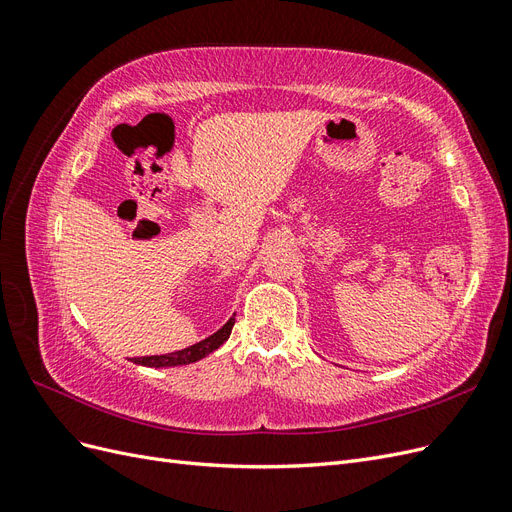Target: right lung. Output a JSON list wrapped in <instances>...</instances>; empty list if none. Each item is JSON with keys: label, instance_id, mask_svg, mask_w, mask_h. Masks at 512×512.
Instances as JSON below:
<instances>
[{"label": "right lung", "instance_id": "add662e5", "mask_svg": "<svg viewBox=\"0 0 512 512\" xmlns=\"http://www.w3.org/2000/svg\"><path fill=\"white\" fill-rule=\"evenodd\" d=\"M232 327H235V318H230L218 333H213L211 337L203 339V342H198V344H194L190 348L170 352V354H160V356H141V359H134V363L147 365V367H175V365L196 363V361L203 359V356H207L209 352L218 350L226 342V339L230 337Z\"/></svg>", "mask_w": 512, "mask_h": 512}]
</instances>
